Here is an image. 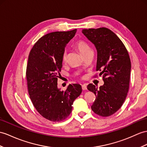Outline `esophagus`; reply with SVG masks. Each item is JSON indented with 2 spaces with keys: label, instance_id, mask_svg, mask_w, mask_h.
Listing matches in <instances>:
<instances>
[{
  "label": "esophagus",
  "instance_id": "esophagus-1",
  "mask_svg": "<svg viewBox=\"0 0 147 147\" xmlns=\"http://www.w3.org/2000/svg\"><path fill=\"white\" fill-rule=\"evenodd\" d=\"M82 90H87V85H86L85 84L82 85Z\"/></svg>",
  "mask_w": 147,
  "mask_h": 147
}]
</instances>
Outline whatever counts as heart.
<instances>
[{"instance_id": "b5f03b06", "label": "heart", "mask_w": 147, "mask_h": 147, "mask_svg": "<svg viewBox=\"0 0 147 147\" xmlns=\"http://www.w3.org/2000/svg\"><path fill=\"white\" fill-rule=\"evenodd\" d=\"M75 47H76L78 51H79L82 55H84L85 53L91 51V49L88 44L83 40H78L74 44ZM67 53L66 51H64L62 55V61L63 63H65L67 61Z\"/></svg>"}]
</instances>
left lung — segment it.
Masks as SVG:
<instances>
[{
    "instance_id": "8db88e82",
    "label": "left lung",
    "mask_w": 147,
    "mask_h": 147,
    "mask_svg": "<svg viewBox=\"0 0 147 147\" xmlns=\"http://www.w3.org/2000/svg\"><path fill=\"white\" fill-rule=\"evenodd\" d=\"M97 51L96 71L104 84L98 89L90 84L87 89L96 96L91 106L98 115L109 117L122 106L129 89L131 62L127 50L117 35L105 27L82 30Z\"/></svg>"
}]
</instances>
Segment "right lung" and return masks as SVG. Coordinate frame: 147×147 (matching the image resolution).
Masks as SVG:
<instances>
[{
	"instance_id": "add662e5",
	"label": "right lung",
	"mask_w": 147,
	"mask_h": 147,
	"mask_svg": "<svg viewBox=\"0 0 147 147\" xmlns=\"http://www.w3.org/2000/svg\"><path fill=\"white\" fill-rule=\"evenodd\" d=\"M77 32H53L35 43L28 55L26 69L28 92L37 112L52 121L65 120L82 92L80 84H70L65 91L57 87L62 67V55Z\"/></svg>"
}]
</instances>
